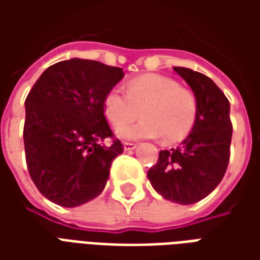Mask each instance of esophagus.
Masks as SVG:
<instances>
[{"label":"esophagus","instance_id":"esophagus-1","mask_svg":"<svg viewBox=\"0 0 260 260\" xmlns=\"http://www.w3.org/2000/svg\"><path fill=\"white\" fill-rule=\"evenodd\" d=\"M136 147V143H132V142H124V150L129 152V150H134Z\"/></svg>","mask_w":260,"mask_h":260}]
</instances>
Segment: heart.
Returning <instances> with one entry per match:
<instances>
[{"label": "heart", "instance_id": "heart-1", "mask_svg": "<svg viewBox=\"0 0 260 260\" xmlns=\"http://www.w3.org/2000/svg\"><path fill=\"white\" fill-rule=\"evenodd\" d=\"M104 115L118 126L115 134L121 139H153L166 143L184 139L195 124L198 100L193 91L181 87L177 80L161 75H142L128 82L126 93L113 89L104 97ZM138 124L124 125L137 118Z\"/></svg>", "mask_w": 260, "mask_h": 260}]
</instances>
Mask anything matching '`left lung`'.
I'll use <instances>...</instances> for the list:
<instances>
[{
	"label": "left lung",
	"instance_id": "obj_1",
	"mask_svg": "<svg viewBox=\"0 0 260 260\" xmlns=\"http://www.w3.org/2000/svg\"><path fill=\"white\" fill-rule=\"evenodd\" d=\"M173 69L196 96L198 115L181 146L160 150L147 178L164 199L192 205L206 198L225 174L233 135L230 103L206 75L182 67Z\"/></svg>",
	"mask_w": 260,
	"mask_h": 260
}]
</instances>
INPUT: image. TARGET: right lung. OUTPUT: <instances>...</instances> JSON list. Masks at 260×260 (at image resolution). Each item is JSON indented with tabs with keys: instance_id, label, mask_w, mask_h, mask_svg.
<instances>
[{
	"instance_id": "obj_1",
	"label": "right lung",
	"mask_w": 260,
	"mask_h": 260,
	"mask_svg": "<svg viewBox=\"0 0 260 260\" xmlns=\"http://www.w3.org/2000/svg\"><path fill=\"white\" fill-rule=\"evenodd\" d=\"M124 78L122 68L71 58L47 68L26 97V163L48 201L76 207L107 184L113 160L124 152L104 117V97Z\"/></svg>"
}]
</instances>
